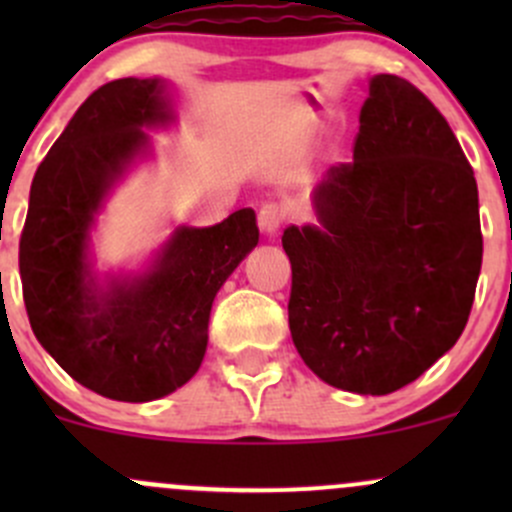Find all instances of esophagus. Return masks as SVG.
I'll return each instance as SVG.
<instances>
[{
  "label": "esophagus",
  "instance_id": "1",
  "mask_svg": "<svg viewBox=\"0 0 512 512\" xmlns=\"http://www.w3.org/2000/svg\"><path fill=\"white\" fill-rule=\"evenodd\" d=\"M282 223H285V210H282V205L265 203L260 208V213H257V225H260V230L265 235H275Z\"/></svg>",
  "mask_w": 512,
  "mask_h": 512
}]
</instances>
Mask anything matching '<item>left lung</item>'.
Listing matches in <instances>:
<instances>
[{
  "instance_id": "left-lung-1",
  "label": "left lung",
  "mask_w": 512,
  "mask_h": 512,
  "mask_svg": "<svg viewBox=\"0 0 512 512\" xmlns=\"http://www.w3.org/2000/svg\"><path fill=\"white\" fill-rule=\"evenodd\" d=\"M312 200L319 225L282 235L294 347L329 386L391 394L466 329L483 262L471 163L414 84L379 74L354 160L332 165Z\"/></svg>"
}]
</instances>
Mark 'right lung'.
Segmentation results:
<instances>
[{"instance_id":"obj_1","label":"right lung","mask_w":512,"mask_h":512,"mask_svg":"<svg viewBox=\"0 0 512 512\" xmlns=\"http://www.w3.org/2000/svg\"><path fill=\"white\" fill-rule=\"evenodd\" d=\"M170 121L165 81L118 79L96 89L36 168L19 240L24 304L41 347L81 386L131 404L193 379L215 294L260 240L255 210L242 208L213 227H178L146 275L96 280V213L148 148L143 128Z\"/></svg>"}]
</instances>
